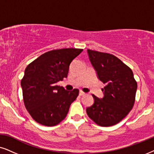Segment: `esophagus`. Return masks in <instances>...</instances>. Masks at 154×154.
I'll return each instance as SVG.
<instances>
[{
  "instance_id": "esophagus-1",
  "label": "esophagus",
  "mask_w": 154,
  "mask_h": 154,
  "mask_svg": "<svg viewBox=\"0 0 154 154\" xmlns=\"http://www.w3.org/2000/svg\"><path fill=\"white\" fill-rule=\"evenodd\" d=\"M79 95H80V96H84V95H85V93L84 91H79Z\"/></svg>"
}]
</instances>
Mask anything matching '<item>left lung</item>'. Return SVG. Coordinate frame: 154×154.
I'll list each match as a JSON object with an SVG mask.
<instances>
[{
    "label": "left lung",
    "instance_id": "8db88e82",
    "mask_svg": "<svg viewBox=\"0 0 154 154\" xmlns=\"http://www.w3.org/2000/svg\"><path fill=\"white\" fill-rule=\"evenodd\" d=\"M98 78L106 86L103 98L94 96L87 108L88 116L102 127L114 125L125 118L134 106L137 83L130 67L113 55L87 49Z\"/></svg>",
    "mask_w": 154,
    "mask_h": 154
}]
</instances>
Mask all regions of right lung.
Listing matches in <instances>:
<instances>
[{
    "label": "right lung",
    "instance_id": "1",
    "mask_svg": "<svg viewBox=\"0 0 154 154\" xmlns=\"http://www.w3.org/2000/svg\"><path fill=\"white\" fill-rule=\"evenodd\" d=\"M82 51L71 48L48 51L26 67L21 80L24 103L38 123L55 126L65 118L79 89L67 91L57 82L66 78L72 61Z\"/></svg>",
    "mask_w": 154,
    "mask_h": 154
}]
</instances>
